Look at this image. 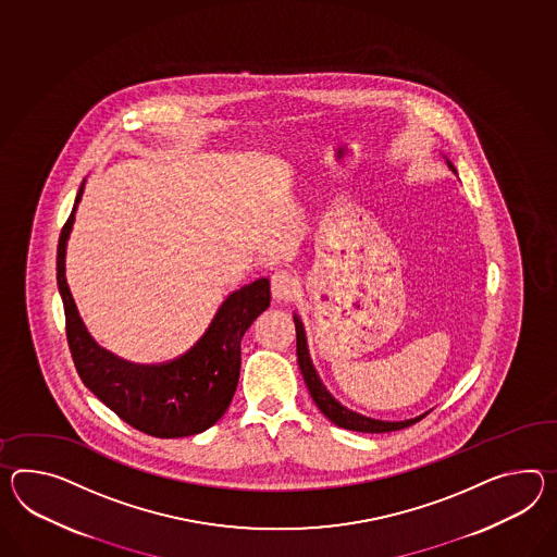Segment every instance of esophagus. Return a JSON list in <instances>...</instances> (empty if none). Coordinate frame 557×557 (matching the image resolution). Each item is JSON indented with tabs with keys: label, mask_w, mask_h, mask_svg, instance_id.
<instances>
[{
	"label": "esophagus",
	"mask_w": 557,
	"mask_h": 557,
	"mask_svg": "<svg viewBox=\"0 0 557 557\" xmlns=\"http://www.w3.org/2000/svg\"><path fill=\"white\" fill-rule=\"evenodd\" d=\"M298 292V280L285 270L272 275V296L277 301H292Z\"/></svg>",
	"instance_id": "34e87169"
}]
</instances>
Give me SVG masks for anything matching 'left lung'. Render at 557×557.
<instances>
[{
    "mask_svg": "<svg viewBox=\"0 0 557 557\" xmlns=\"http://www.w3.org/2000/svg\"><path fill=\"white\" fill-rule=\"evenodd\" d=\"M447 163L450 166V171L457 173L453 163L450 161H447ZM294 324H296V339H298V364L301 374H304V380H306V386H308V391L312 394L315 407L320 408L326 414V419L334 422L336 426L348 429V431H356V433H391V431L407 429L410 424H414V422H419L426 417V414H421L417 419H408V421L400 422L376 421V419H368V417H362L358 412H352V410L342 407L338 400L327 393L326 386L322 384V380H320L315 368H313L312 358H310V352H308V342H306L304 324H301L298 315H294Z\"/></svg>",
    "mask_w": 557,
    "mask_h": 557,
    "instance_id": "left-lung-1",
    "label": "left lung"
}]
</instances>
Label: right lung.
Segmentation results:
<instances>
[{
    "mask_svg": "<svg viewBox=\"0 0 557 557\" xmlns=\"http://www.w3.org/2000/svg\"><path fill=\"white\" fill-rule=\"evenodd\" d=\"M64 223L58 242L55 277L66 313V338L84 386L140 433L178 438L203 433L225 414L237 388L242 338L259 313L270 308V280L233 292L189 352L163 364H133L100 348L82 324L66 284V244L81 203Z\"/></svg>",
    "mask_w": 557,
    "mask_h": 557,
    "instance_id": "right-lung-1",
    "label": "right lung"
}]
</instances>
